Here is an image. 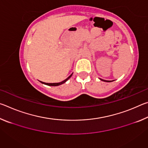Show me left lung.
Listing matches in <instances>:
<instances>
[{"label":"left lung","instance_id":"obj_1","mask_svg":"<svg viewBox=\"0 0 148 148\" xmlns=\"http://www.w3.org/2000/svg\"><path fill=\"white\" fill-rule=\"evenodd\" d=\"M100 79H101V81H103V82H113V81H114V80H112V81H108V80L102 79H101V78H100Z\"/></svg>","mask_w":148,"mask_h":148}]
</instances>
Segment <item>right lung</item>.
Listing matches in <instances>:
<instances>
[{
	"label": "right lung",
	"mask_w": 148,
	"mask_h": 148,
	"mask_svg": "<svg viewBox=\"0 0 148 148\" xmlns=\"http://www.w3.org/2000/svg\"><path fill=\"white\" fill-rule=\"evenodd\" d=\"M72 74H73V73H72ZM72 74H71V75H70V76L68 77H67L66 79L63 80V81L61 82H59V83H45V82H40H40L42 84H45V85H47V86H60V85H62V84H64L65 82L67 81V80L69 79L70 77H71L72 76Z\"/></svg>",
	"instance_id": "obj_1"
}]
</instances>
